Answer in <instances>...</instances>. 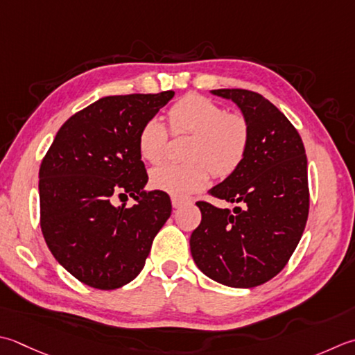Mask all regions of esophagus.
<instances>
[{"instance_id":"esophagus-1","label":"esophagus","mask_w":355,"mask_h":355,"mask_svg":"<svg viewBox=\"0 0 355 355\" xmlns=\"http://www.w3.org/2000/svg\"><path fill=\"white\" fill-rule=\"evenodd\" d=\"M171 201H172V206L175 207V209H177V207H180V206H183L184 203H187V200L180 198V197H172Z\"/></svg>"}]
</instances>
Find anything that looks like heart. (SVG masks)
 I'll return each mask as SVG.
<instances>
[{
	"instance_id": "heart-1",
	"label": "heart",
	"mask_w": 355,
	"mask_h": 355,
	"mask_svg": "<svg viewBox=\"0 0 355 355\" xmlns=\"http://www.w3.org/2000/svg\"><path fill=\"white\" fill-rule=\"evenodd\" d=\"M173 135L189 134L186 164H163L150 172V184L175 197L198 192L209 182L211 171L226 178L245 162L251 129L241 114H229L218 103L191 94L178 100L168 112ZM168 129L158 118H150L138 132V152L146 162H162L168 148Z\"/></svg>"
}]
</instances>
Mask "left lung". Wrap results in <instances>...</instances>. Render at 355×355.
<instances>
[{"label":"left lung","instance_id":"1","mask_svg":"<svg viewBox=\"0 0 355 355\" xmlns=\"http://www.w3.org/2000/svg\"><path fill=\"white\" fill-rule=\"evenodd\" d=\"M240 107L251 129L245 162L209 196L240 203L234 211L198 201L201 223L191 254L209 279L254 288L286 266L309 212L308 159L297 129L265 96L246 89L211 90Z\"/></svg>","mask_w":355,"mask_h":355}]
</instances>
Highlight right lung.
<instances>
[{"label":"right lung","mask_w":355,"mask_h":355,"mask_svg":"<svg viewBox=\"0 0 355 355\" xmlns=\"http://www.w3.org/2000/svg\"><path fill=\"white\" fill-rule=\"evenodd\" d=\"M175 92L104 96L72 115L40 166V225L67 272L95 289H116L141 272L171 217L163 191L146 192L138 132ZM137 205L115 208V196Z\"/></svg>","instance_id":"obj_1"}]
</instances>
